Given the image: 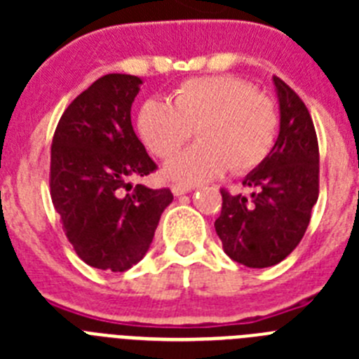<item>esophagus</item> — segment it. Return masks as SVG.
I'll list each match as a JSON object with an SVG mask.
<instances>
[{
    "instance_id": "esophagus-1",
    "label": "esophagus",
    "mask_w": 359,
    "mask_h": 359,
    "mask_svg": "<svg viewBox=\"0 0 359 359\" xmlns=\"http://www.w3.org/2000/svg\"><path fill=\"white\" fill-rule=\"evenodd\" d=\"M170 190H172V194H174V196H182V194H187V192H190V190H192V187L172 185V187H170Z\"/></svg>"
}]
</instances>
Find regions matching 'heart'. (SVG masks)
Here are the masks:
<instances>
[{
	"label": "heart",
	"instance_id": "1",
	"mask_svg": "<svg viewBox=\"0 0 359 359\" xmlns=\"http://www.w3.org/2000/svg\"><path fill=\"white\" fill-rule=\"evenodd\" d=\"M280 115L269 95L231 75L189 79L170 102L149 98L138 109L136 131L158 158H169L196 135L201 142L165 165L183 185L210 182L230 167L246 174L264 163L277 142Z\"/></svg>",
	"mask_w": 359,
	"mask_h": 359
}]
</instances>
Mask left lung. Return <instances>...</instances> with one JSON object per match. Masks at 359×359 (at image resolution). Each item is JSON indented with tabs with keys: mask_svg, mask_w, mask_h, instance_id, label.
Segmentation results:
<instances>
[{
	"mask_svg": "<svg viewBox=\"0 0 359 359\" xmlns=\"http://www.w3.org/2000/svg\"><path fill=\"white\" fill-rule=\"evenodd\" d=\"M280 102V133L268 160L244 177L252 196L221 189L215 231L230 259L248 268L284 261L298 246L320 192L318 138L302 98L273 77Z\"/></svg>",
	"mask_w": 359,
	"mask_h": 359,
	"instance_id": "1",
	"label": "left lung"
}]
</instances>
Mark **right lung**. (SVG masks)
I'll list each match as a JSON object with an SVG mask.
<instances>
[{
  "mask_svg": "<svg viewBox=\"0 0 359 359\" xmlns=\"http://www.w3.org/2000/svg\"><path fill=\"white\" fill-rule=\"evenodd\" d=\"M140 84L123 73L95 81L66 107L52 140L50 196L62 230L86 264L115 273L144 259L172 201L169 189L131 185L158 169L131 123Z\"/></svg>",
  "mask_w": 359,
  "mask_h": 359,
  "instance_id": "1",
  "label": "right lung"
}]
</instances>
